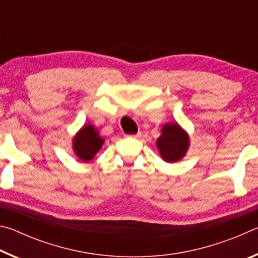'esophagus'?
I'll list each match as a JSON object with an SVG mask.
<instances>
[{"mask_svg": "<svg viewBox=\"0 0 258 258\" xmlns=\"http://www.w3.org/2000/svg\"><path fill=\"white\" fill-rule=\"evenodd\" d=\"M128 138H132V139H139V138H141V133H137V134H131V135H127Z\"/></svg>", "mask_w": 258, "mask_h": 258, "instance_id": "esophagus-1", "label": "esophagus"}]
</instances>
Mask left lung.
Here are the masks:
<instances>
[{
  "label": "left lung",
  "mask_w": 258,
  "mask_h": 258,
  "mask_svg": "<svg viewBox=\"0 0 258 258\" xmlns=\"http://www.w3.org/2000/svg\"><path fill=\"white\" fill-rule=\"evenodd\" d=\"M161 159L166 163H176L185 156L190 147V138L176 121L161 127L160 137L156 141Z\"/></svg>",
  "instance_id": "8db88e82"
}]
</instances>
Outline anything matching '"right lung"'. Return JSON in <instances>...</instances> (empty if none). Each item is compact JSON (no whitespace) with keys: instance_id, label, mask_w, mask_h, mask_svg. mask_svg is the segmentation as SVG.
Returning <instances> with one entry per match:
<instances>
[{"instance_id":"right-lung-1","label":"right lung","mask_w":258,"mask_h":258,"mask_svg":"<svg viewBox=\"0 0 258 258\" xmlns=\"http://www.w3.org/2000/svg\"><path fill=\"white\" fill-rule=\"evenodd\" d=\"M103 142L99 131L93 125L85 124L73 139V150L78 159L87 163L94 158Z\"/></svg>"}]
</instances>
